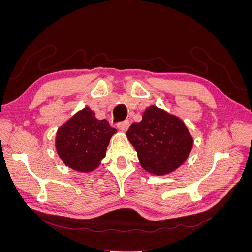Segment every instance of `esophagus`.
I'll return each mask as SVG.
<instances>
[{"instance_id": "1", "label": "esophagus", "mask_w": 252, "mask_h": 252, "mask_svg": "<svg viewBox=\"0 0 252 252\" xmlns=\"http://www.w3.org/2000/svg\"><path fill=\"white\" fill-rule=\"evenodd\" d=\"M129 121H123V122H120V123H118V128L120 129V130H122V131H126L127 129L129 128Z\"/></svg>"}]
</instances>
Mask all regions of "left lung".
<instances>
[{"instance_id": "obj_1", "label": "left lung", "mask_w": 252, "mask_h": 252, "mask_svg": "<svg viewBox=\"0 0 252 252\" xmlns=\"http://www.w3.org/2000/svg\"><path fill=\"white\" fill-rule=\"evenodd\" d=\"M127 138L135 148L143 168L156 175L179 168L186 161L193 143L179 118L156 106L147 107L142 121L131 124Z\"/></svg>"}]
</instances>
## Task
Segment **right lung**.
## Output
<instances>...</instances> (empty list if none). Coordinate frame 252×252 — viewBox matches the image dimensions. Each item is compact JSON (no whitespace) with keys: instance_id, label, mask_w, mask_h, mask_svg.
Here are the masks:
<instances>
[{"instance_id":"right-lung-1","label":"right lung","mask_w":252,"mask_h":252,"mask_svg":"<svg viewBox=\"0 0 252 252\" xmlns=\"http://www.w3.org/2000/svg\"><path fill=\"white\" fill-rule=\"evenodd\" d=\"M117 130L106 120H97L90 108L75 113L57 132L56 147L70 168L89 172L105 158L110 138Z\"/></svg>"}]
</instances>
